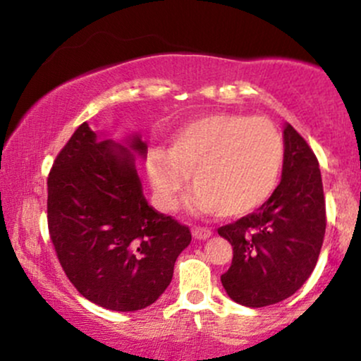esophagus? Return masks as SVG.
<instances>
[{
    "label": "esophagus",
    "mask_w": 361,
    "mask_h": 361,
    "mask_svg": "<svg viewBox=\"0 0 361 361\" xmlns=\"http://www.w3.org/2000/svg\"><path fill=\"white\" fill-rule=\"evenodd\" d=\"M192 234L195 239H207L212 235V231L207 229V227H200V226H195L192 229Z\"/></svg>",
    "instance_id": "1"
}]
</instances>
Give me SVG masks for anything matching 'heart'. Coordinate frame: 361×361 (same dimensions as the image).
Listing matches in <instances>:
<instances>
[{"label":"heart","mask_w":361,"mask_h":361,"mask_svg":"<svg viewBox=\"0 0 361 361\" xmlns=\"http://www.w3.org/2000/svg\"><path fill=\"white\" fill-rule=\"evenodd\" d=\"M283 157V139L271 120L221 111L178 128L169 152L154 149L149 154L147 171L164 212L176 209L190 173V209L241 217L275 192Z\"/></svg>","instance_id":"obj_1"}]
</instances>
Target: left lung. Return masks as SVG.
<instances>
[{"instance_id": "1", "label": "left lung", "mask_w": 361, "mask_h": 361, "mask_svg": "<svg viewBox=\"0 0 361 361\" xmlns=\"http://www.w3.org/2000/svg\"><path fill=\"white\" fill-rule=\"evenodd\" d=\"M281 181L256 212L219 227L233 246L221 276L227 295L246 307L288 299L316 268L326 233V200L317 157L290 123L283 128Z\"/></svg>"}]
</instances>
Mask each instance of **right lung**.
Masks as SVG:
<instances>
[{
	"label": "right lung",
	"mask_w": 361,
	"mask_h": 361,
	"mask_svg": "<svg viewBox=\"0 0 361 361\" xmlns=\"http://www.w3.org/2000/svg\"><path fill=\"white\" fill-rule=\"evenodd\" d=\"M134 152L82 122L47 178V224L62 270L82 297L100 307L134 312L168 288L190 229L159 214L142 193Z\"/></svg>",
	"instance_id": "right-lung-1"
}]
</instances>
